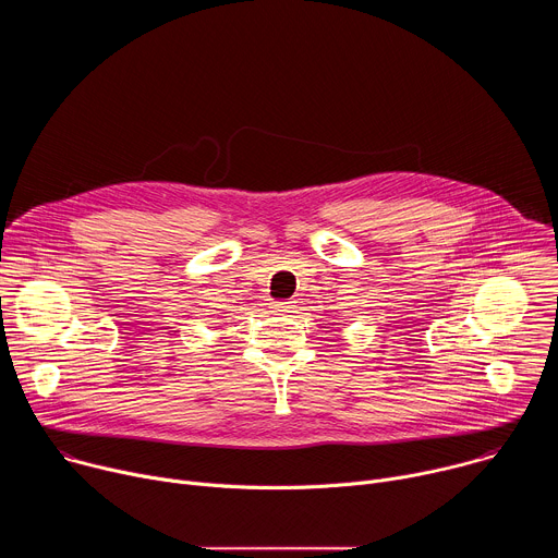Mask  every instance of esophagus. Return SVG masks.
I'll return each instance as SVG.
<instances>
[{
	"label": "esophagus",
	"mask_w": 558,
	"mask_h": 558,
	"mask_svg": "<svg viewBox=\"0 0 558 558\" xmlns=\"http://www.w3.org/2000/svg\"><path fill=\"white\" fill-rule=\"evenodd\" d=\"M274 308H278V311H282V313H293V308H295V302H293V300H287V302H276V304H274Z\"/></svg>",
	"instance_id": "obj_1"
}]
</instances>
